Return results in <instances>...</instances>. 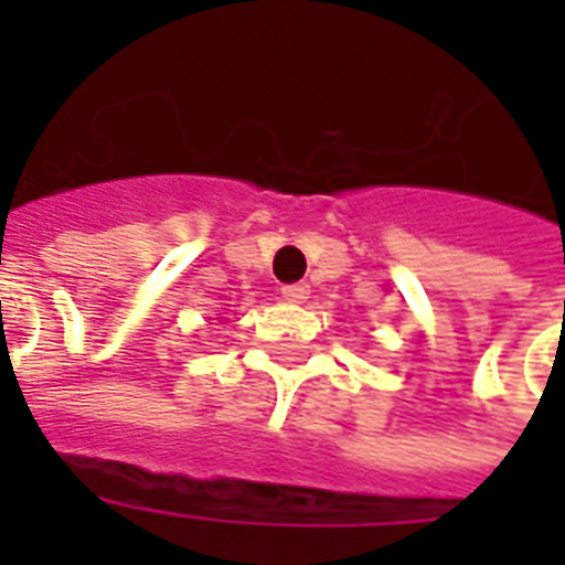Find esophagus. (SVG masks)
I'll return each mask as SVG.
<instances>
[{
	"label": "esophagus",
	"mask_w": 565,
	"mask_h": 565,
	"mask_svg": "<svg viewBox=\"0 0 565 565\" xmlns=\"http://www.w3.org/2000/svg\"><path fill=\"white\" fill-rule=\"evenodd\" d=\"M281 296L287 301H305L310 296V287L305 281L299 284H287V287H281Z\"/></svg>",
	"instance_id": "obj_1"
}]
</instances>
